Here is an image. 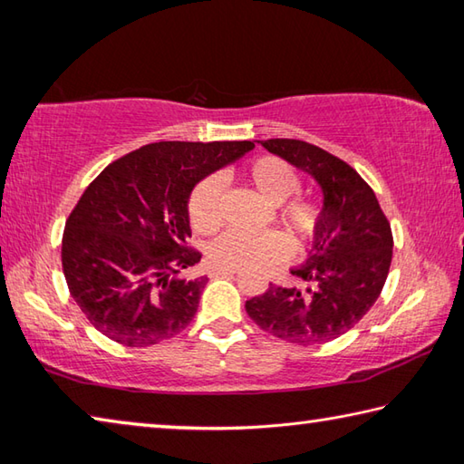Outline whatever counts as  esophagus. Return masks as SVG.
<instances>
[{
	"label": "esophagus",
	"mask_w": 464,
	"mask_h": 464,
	"mask_svg": "<svg viewBox=\"0 0 464 464\" xmlns=\"http://www.w3.org/2000/svg\"><path fill=\"white\" fill-rule=\"evenodd\" d=\"M239 268H229V266H213L210 268V276H221V274H237Z\"/></svg>",
	"instance_id": "1"
}]
</instances>
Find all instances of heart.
Wrapping results in <instances>:
<instances>
[{"label":"heart","instance_id":"b5f03b06","mask_svg":"<svg viewBox=\"0 0 464 464\" xmlns=\"http://www.w3.org/2000/svg\"><path fill=\"white\" fill-rule=\"evenodd\" d=\"M247 182L266 200L278 204V218L298 239L309 243L317 237L324 225V208L315 198L296 194L301 188V174L293 163L276 155L256 157L243 171ZM188 218L194 231L215 233L223 223L221 179L204 178L188 198ZM293 254V243L282 231L246 233L227 231L208 247V256L217 266L229 268H262V266L285 262Z\"/></svg>","mask_w":464,"mask_h":464}]
</instances>
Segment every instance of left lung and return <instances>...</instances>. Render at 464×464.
Segmentation results:
<instances>
[{
    "label": "left lung",
    "instance_id": "1",
    "mask_svg": "<svg viewBox=\"0 0 464 464\" xmlns=\"http://www.w3.org/2000/svg\"><path fill=\"white\" fill-rule=\"evenodd\" d=\"M270 153L317 179L324 190V225L309 260L293 270L304 288L270 285L249 298L254 324L280 340L311 345L350 332L379 298L392 257V233L372 188L358 171L317 145L268 139Z\"/></svg>",
    "mask_w": 464,
    "mask_h": 464
}]
</instances>
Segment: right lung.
Returning <instances> with one entry per match:
<instances>
[{
    "label": "right lung",
    "mask_w": 464,
    "mask_h": 464,
    "mask_svg": "<svg viewBox=\"0 0 464 464\" xmlns=\"http://www.w3.org/2000/svg\"><path fill=\"white\" fill-rule=\"evenodd\" d=\"M251 140H160L110 163L85 188L63 231L69 293L102 335L130 348L178 335L194 319L207 276L188 246V198Z\"/></svg>",
    "instance_id": "1"
}]
</instances>
